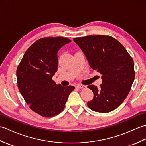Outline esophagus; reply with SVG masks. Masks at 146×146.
<instances>
[{
	"instance_id": "34e87169",
	"label": "esophagus",
	"mask_w": 146,
	"mask_h": 146,
	"mask_svg": "<svg viewBox=\"0 0 146 146\" xmlns=\"http://www.w3.org/2000/svg\"><path fill=\"white\" fill-rule=\"evenodd\" d=\"M76 87L78 88L82 89V88H85L86 87V86L83 85H78L76 86Z\"/></svg>"
}]
</instances>
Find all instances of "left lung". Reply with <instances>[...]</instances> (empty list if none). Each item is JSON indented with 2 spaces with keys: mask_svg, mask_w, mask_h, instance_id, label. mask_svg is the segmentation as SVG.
Listing matches in <instances>:
<instances>
[{
  "mask_svg": "<svg viewBox=\"0 0 146 146\" xmlns=\"http://www.w3.org/2000/svg\"><path fill=\"white\" fill-rule=\"evenodd\" d=\"M94 70L102 74L100 87L88 86L94 98L87 105L100 113L112 111L124 101L135 78L134 63L121 43L110 36H88L74 38Z\"/></svg>",
  "mask_w": 146,
  "mask_h": 146,
  "instance_id": "left-lung-1",
  "label": "left lung"
}]
</instances>
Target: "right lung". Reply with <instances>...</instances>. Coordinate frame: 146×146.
Segmentation results:
<instances>
[{
    "mask_svg": "<svg viewBox=\"0 0 146 146\" xmlns=\"http://www.w3.org/2000/svg\"><path fill=\"white\" fill-rule=\"evenodd\" d=\"M71 42L63 37L40 39L27 49L17 67L19 92L31 109L42 117L60 113L75 89L56 85L52 80L58 70V52Z\"/></svg>",
    "mask_w": 146,
    "mask_h": 146,
    "instance_id": "right-lung-1",
    "label": "right lung"
}]
</instances>
